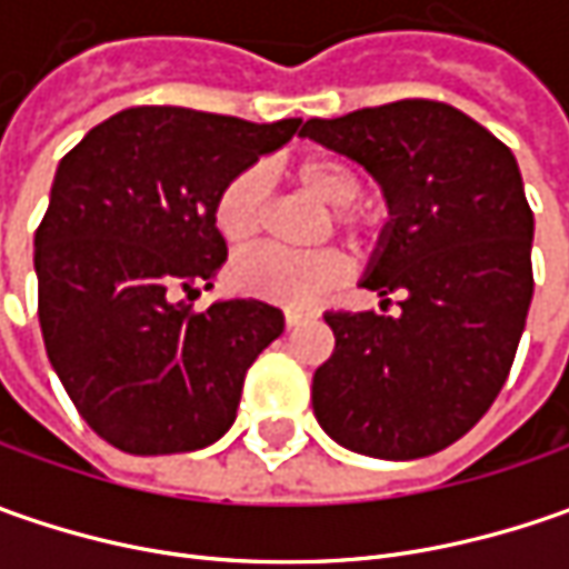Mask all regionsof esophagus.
<instances>
[{
    "label": "esophagus",
    "instance_id": "obj_1",
    "mask_svg": "<svg viewBox=\"0 0 569 569\" xmlns=\"http://www.w3.org/2000/svg\"><path fill=\"white\" fill-rule=\"evenodd\" d=\"M307 313H300V310H284V326H288V329H297V326H300V322H307Z\"/></svg>",
    "mask_w": 569,
    "mask_h": 569
}]
</instances>
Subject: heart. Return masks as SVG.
<instances>
[{
  "mask_svg": "<svg viewBox=\"0 0 569 569\" xmlns=\"http://www.w3.org/2000/svg\"><path fill=\"white\" fill-rule=\"evenodd\" d=\"M291 180L300 192L317 199L319 206L332 208V221L345 230L367 233L373 218L355 206L361 196V177L355 167L336 158H303L291 164ZM266 208H269V189L259 167H247L233 173L221 187L214 199V228L221 240L233 250H247L256 243L266 224ZM348 272V259L339 250H319L297 256L281 250H256L233 259L230 281L243 295L281 303V307H310L329 288H336Z\"/></svg>",
  "mask_w": 569,
  "mask_h": 569,
  "instance_id": "heart-1",
  "label": "heart"
}]
</instances>
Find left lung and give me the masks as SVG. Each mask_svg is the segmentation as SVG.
<instances>
[{
	"mask_svg": "<svg viewBox=\"0 0 569 569\" xmlns=\"http://www.w3.org/2000/svg\"><path fill=\"white\" fill-rule=\"evenodd\" d=\"M300 136L361 164L389 208L361 284L399 313H326L332 358L313 415L339 447L421 459L481 421L510 373L532 303V233L513 151L462 110L396 100Z\"/></svg>",
	"mask_w": 569,
	"mask_h": 569,
	"instance_id": "left-lung-1",
	"label": "left lung"
}]
</instances>
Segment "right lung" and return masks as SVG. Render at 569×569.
I'll use <instances>...</instances> for the list:
<instances>
[{
    "mask_svg": "<svg viewBox=\"0 0 569 569\" xmlns=\"http://www.w3.org/2000/svg\"><path fill=\"white\" fill-rule=\"evenodd\" d=\"M300 120L129 107L59 161L33 233L43 345L81 418L132 456L192 452L237 418L243 377L284 332L256 297L189 300L228 259L214 199Z\"/></svg>",
    "mask_w": 569,
    "mask_h": 569,
    "instance_id": "right-lung-1",
    "label": "right lung"
}]
</instances>
